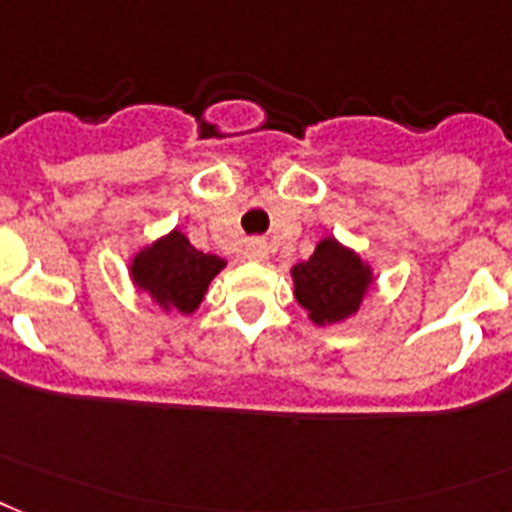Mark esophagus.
<instances>
[{"label": "esophagus", "instance_id": "1", "mask_svg": "<svg viewBox=\"0 0 512 512\" xmlns=\"http://www.w3.org/2000/svg\"><path fill=\"white\" fill-rule=\"evenodd\" d=\"M244 252H247V257H252V260H263V257H268L270 247L265 239H249V242L244 244Z\"/></svg>", "mask_w": 512, "mask_h": 512}]
</instances>
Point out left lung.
<instances>
[{
	"label": "left lung",
	"mask_w": 512,
	"mask_h": 512,
	"mask_svg": "<svg viewBox=\"0 0 512 512\" xmlns=\"http://www.w3.org/2000/svg\"><path fill=\"white\" fill-rule=\"evenodd\" d=\"M291 276L296 302L307 309L317 325H330L356 312L372 281L362 260L343 249L336 239H322L315 255L294 265Z\"/></svg>",
	"instance_id": "left-lung-1"
}]
</instances>
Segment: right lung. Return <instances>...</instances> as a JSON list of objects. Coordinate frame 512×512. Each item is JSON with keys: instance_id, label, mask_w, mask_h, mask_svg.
<instances>
[{"instance_id": "obj_1", "label": "right lung", "mask_w": 512, "mask_h": 512, "mask_svg": "<svg viewBox=\"0 0 512 512\" xmlns=\"http://www.w3.org/2000/svg\"><path fill=\"white\" fill-rule=\"evenodd\" d=\"M223 265L218 255H205L192 247L187 236L171 231L135 257L132 278L163 309L174 307L190 315L203 302L208 283Z\"/></svg>"}]
</instances>
